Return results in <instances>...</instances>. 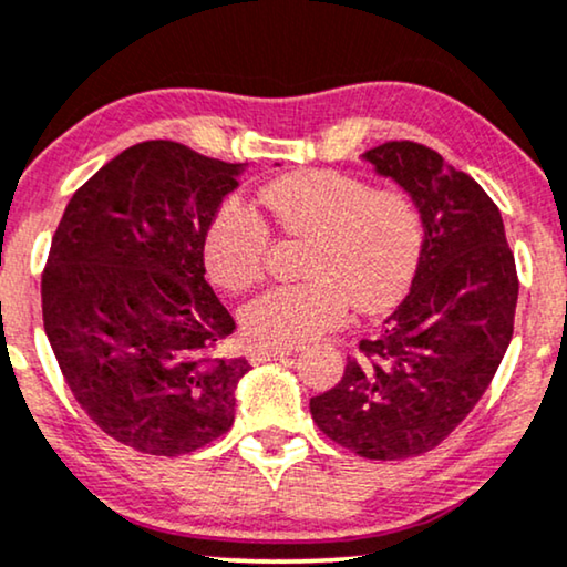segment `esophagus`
Listing matches in <instances>:
<instances>
[{
  "mask_svg": "<svg viewBox=\"0 0 567 567\" xmlns=\"http://www.w3.org/2000/svg\"><path fill=\"white\" fill-rule=\"evenodd\" d=\"M292 350L290 348H256L254 353H250V363H269V361H279V358L290 355Z\"/></svg>",
  "mask_w": 567,
  "mask_h": 567,
  "instance_id": "34e87169",
  "label": "esophagus"
}]
</instances>
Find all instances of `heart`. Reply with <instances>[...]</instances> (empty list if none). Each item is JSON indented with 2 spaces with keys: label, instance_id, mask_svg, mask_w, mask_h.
<instances>
[{
  "label": "heart",
  "instance_id": "b5f03b06",
  "mask_svg": "<svg viewBox=\"0 0 567 567\" xmlns=\"http://www.w3.org/2000/svg\"><path fill=\"white\" fill-rule=\"evenodd\" d=\"M279 230L308 238L306 282L261 292L240 311L250 340L296 348L340 327L353 303L377 313L405 296L424 248V217L403 190H374L361 177L303 169L261 190ZM269 227L254 206L230 198L204 235L206 271L221 290L243 292L264 275Z\"/></svg>",
  "mask_w": 567,
  "mask_h": 567
}]
</instances>
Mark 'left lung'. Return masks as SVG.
Instances as JSON below:
<instances>
[{
	"label": "left lung",
	"instance_id": "8db88e82",
	"mask_svg": "<svg viewBox=\"0 0 567 567\" xmlns=\"http://www.w3.org/2000/svg\"><path fill=\"white\" fill-rule=\"evenodd\" d=\"M424 217L411 292L363 340L311 415L329 440L369 461L436 447L474 411L513 337L518 275L503 214L482 185L432 148L392 141L361 156Z\"/></svg>",
	"mask_w": 567,
	"mask_h": 567
}]
</instances>
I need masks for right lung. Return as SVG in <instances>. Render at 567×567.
Returning a JSON list of instances; mask_svg holds the SVG:
<instances>
[{
    "label": "right lung",
    "instance_id": "obj_1",
    "mask_svg": "<svg viewBox=\"0 0 567 567\" xmlns=\"http://www.w3.org/2000/svg\"><path fill=\"white\" fill-rule=\"evenodd\" d=\"M246 164L146 141L70 198L41 279L44 329L89 419L148 455L233 426L246 358L212 350L235 321L206 282L204 235Z\"/></svg>",
    "mask_w": 567,
    "mask_h": 567
}]
</instances>
